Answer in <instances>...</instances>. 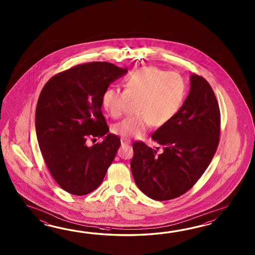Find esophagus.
Masks as SVG:
<instances>
[{
    "instance_id": "1",
    "label": "esophagus",
    "mask_w": 255,
    "mask_h": 255,
    "mask_svg": "<svg viewBox=\"0 0 255 255\" xmlns=\"http://www.w3.org/2000/svg\"><path fill=\"white\" fill-rule=\"evenodd\" d=\"M131 141L128 139H126V138H121V145L124 146V145H129Z\"/></svg>"
}]
</instances>
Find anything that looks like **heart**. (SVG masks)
I'll return each instance as SVG.
<instances>
[{
    "mask_svg": "<svg viewBox=\"0 0 255 255\" xmlns=\"http://www.w3.org/2000/svg\"><path fill=\"white\" fill-rule=\"evenodd\" d=\"M186 84L175 72L156 66H144L131 72L125 79V90L109 88L102 96L104 109L112 118L119 119L126 106L135 100V116L113 127L115 134L122 137H139L150 126L167 125L179 112L184 101Z\"/></svg>",
    "mask_w": 255,
    "mask_h": 255,
    "instance_id": "heart-1",
    "label": "heart"
}]
</instances>
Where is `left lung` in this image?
Returning a JSON list of instances; mask_svg holds the SVG:
<instances>
[{"mask_svg": "<svg viewBox=\"0 0 255 255\" xmlns=\"http://www.w3.org/2000/svg\"><path fill=\"white\" fill-rule=\"evenodd\" d=\"M220 134L221 113L215 94L205 78L191 75L190 94L179 112L151 135L162 151L142 141L133 143L130 167L135 184L156 201L183 195L210 165Z\"/></svg>", "mask_w": 255, "mask_h": 255, "instance_id": "left-lung-1", "label": "left lung"}]
</instances>
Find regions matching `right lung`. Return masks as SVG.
<instances>
[{"instance_id": "right-lung-1", "label": "right lung", "mask_w": 255, "mask_h": 255, "mask_svg": "<svg viewBox=\"0 0 255 255\" xmlns=\"http://www.w3.org/2000/svg\"><path fill=\"white\" fill-rule=\"evenodd\" d=\"M127 72L108 62L82 64L53 76L41 91L35 111L40 150L56 183L70 194L98 189L114 160L121 142L108 134L101 99ZM105 134L101 143L87 146L88 138Z\"/></svg>"}]
</instances>
